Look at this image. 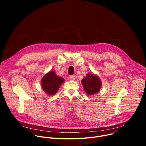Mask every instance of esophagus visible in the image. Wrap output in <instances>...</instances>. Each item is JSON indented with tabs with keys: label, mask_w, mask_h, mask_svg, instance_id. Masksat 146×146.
I'll return each instance as SVG.
<instances>
[{
	"label": "esophagus",
	"mask_w": 146,
	"mask_h": 146,
	"mask_svg": "<svg viewBox=\"0 0 146 146\" xmlns=\"http://www.w3.org/2000/svg\"><path fill=\"white\" fill-rule=\"evenodd\" d=\"M69 78L70 81H73V80H75V76H73V75H71L69 77Z\"/></svg>",
	"instance_id": "1"
}]
</instances>
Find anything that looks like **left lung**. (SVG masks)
I'll list each match as a JSON object with an SVG mask.
<instances>
[{
    "instance_id": "8db88e82",
    "label": "left lung",
    "mask_w": 146,
    "mask_h": 146,
    "mask_svg": "<svg viewBox=\"0 0 146 146\" xmlns=\"http://www.w3.org/2000/svg\"><path fill=\"white\" fill-rule=\"evenodd\" d=\"M82 85L84 91L88 95L98 93L102 86V82L99 77L94 74L89 73L81 80Z\"/></svg>"
}]
</instances>
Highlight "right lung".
<instances>
[{"instance_id":"obj_1","label":"right lung","mask_w":146,"mask_h":146,"mask_svg":"<svg viewBox=\"0 0 146 146\" xmlns=\"http://www.w3.org/2000/svg\"><path fill=\"white\" fill-rule=\"evenodd\" d=\"M64 81L63 78L58 76L55 72L50 71L41 79V88L48 95H53L57 92Z\"/></svg>"}]
</instances>
